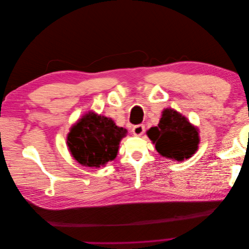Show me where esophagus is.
Wrapping results in <instances>:
<instances>
[{"label":"esophagus","instance_id":"esophagus-1","mask_svg":"<svg viewBox=\"0 0 249 249\" xmlns=\"http://www.w3.org/2000/svg\"><path fill=\"white\" fill-rule=\"evenodd\" d=\"M145 131V126L143 124H137V125H134L132 132L135 135V136H141V135L144 133Z\"/></svg>","mask_w":249,"mask_h":249}]
</instances>
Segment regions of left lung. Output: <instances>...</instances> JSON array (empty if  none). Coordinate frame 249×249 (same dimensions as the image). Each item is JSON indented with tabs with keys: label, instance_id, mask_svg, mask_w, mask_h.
<instances>
[{
	"label": "left lung",
	"instance_id": "1",
	"mask_svg": "<svg viewBox=\"0 0 249 249\" xmlns=\"http://www.w3.org/2000/svg\"><path fill=\"white\" fill-rule=\"evenodd\" d=\"M147 136L161 156L179 162L189 159L198 148L199 136L196 127L171 108L162 112L159 124L150 127Z\"/></svg>",
	"mask_w": 249,
	"mask_h": 249
}]
</instances>
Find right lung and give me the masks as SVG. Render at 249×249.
I'll return each mask as SVG.
<instances>
[{"label": "right lung", "instance_id": "right-lung-1", "mask_svg": "<svg viewBox=\"0 0 249 249\" xmlns=\"http://www.w3.org/2000/svg\"><path fill=\"white\" fill-rule=\"evenodd\" d=\"M127 131L111 118L88 112L67 135V145L73 159L82 166L101 167L114 160L119 142Z\"/></svg>", "mask_w": 249, "mask_h": 249}]
</instances>
